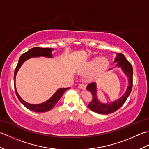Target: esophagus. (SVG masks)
<instances>
[{
	"label": "esophagus",
	"instance_id": "obj_1",
	"mask_svg": "<svg viewBox=\"0 0 149 149\" xmlns=\"http://www.w3.org/2000/svg\"><path fill=\"white\" fill-rule=\"evenodd\" d=\"M79 88H80V89H83V90H85L86 89V86H85V84H84L83 83H81L79 85Z\"/></svg>",
	"mask_w": 149,
	"mask_h": 149
}]
</instances>
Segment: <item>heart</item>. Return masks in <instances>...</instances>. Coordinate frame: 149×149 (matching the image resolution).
<instances>
[{"label":"heart","mask_w":149,"mask_h":149,"mask_svg":"<svg viewBox=\"0 0 149 149\" xmlns=\"http://www.w3.org/2000/svg\"><path fill=\"white\" fill-rule=\"evenodd\" d=\"M109 65V61L106 58H95L83 63L79 69L80 73H87L90 71V77L94 78L99 76L106 70Z\"/></svg>","instance_id":"heart-1"}]
</instances>
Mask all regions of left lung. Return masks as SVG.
Masks as SVG:
<instances>
[{
    "label": "left lung",
    "mask_w": 149,
    "mask_h": 149,
    "mask_svg": "<svg viewBox=\"0 0 149 149\" xmlns=\"http://www.w3.org/2000/svg\"><path fill=\"white\" fill-rule=\"evenodd\" d=\"M115 62H117V65L116 66L121 68L123 73L128 77L129 86L125 93L120 99L113 101L112 102L103 104L100 102V101L97 98L96 83L93 82V83L88 84L86 89L92 95L93 99L91 100L88 106L93 112L99 114H103V115H107V114L115 112L116 111L120 108L123 104L125 103L127 97L131 93L132 87V75H133L132 66L122 53H117V56L114 63Z\"/></svg>",
    "instance_id": "8db88e82"
}]
</instances>
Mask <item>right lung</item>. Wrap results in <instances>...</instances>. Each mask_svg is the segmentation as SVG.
<instances>
[{
    "instance_id": "1",
    "label": "right lung",
    "mask_w": 149,
    "mask_h": 149,
    "mask_svg": "<svg viewBox=\"0 0 149 149\" xmlns=\"http://www.w3.org/2000/svg\"><path fill=\"white\" fill-rule=\"evenodd\" d=\"M53 50H54L53 49H50V48H41V47H34L33 49H31L26 52L24 53L23 54L20 56V59L18 60V65L15 70V74H14L15 88L16 95H17L18 99L20 101V102L23 104L25 107H27L28 109L31 110L33 111L36 112V113L46 112L52 109L54 106L58 103L59 100L60 99V98L61 97L63 94L65 93V91L66 90H67L68 89H69L70 88H59V89H58L56 91L55 93L54 94L49 100L45 101V102L39 104H31L26 102V101H24L17 93V88H16V85H15L16 75H17L18 70L20 69L22 64H23L26 60H27L28 59H30L31 58H36V57H40V56L46 57V58H52V51Z\"/></svg>"
}]
</instances>
